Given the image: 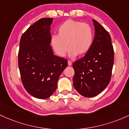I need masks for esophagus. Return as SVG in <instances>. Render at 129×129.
Masks as SVG:
<instances>
[{"mask_svg": "<svg viewBox=\"0 0 129 129\" xmlns=\"http://www.w3.org/2000/svg\"><path fill=\"white\" fill-rule=\"evenodd\" d=\"M68 63L69 66H71L72 64V61H68Z\"/></svg>", "mask_w": 129, "mask_h": 129, "instance_id": "obj_1", "label": "esophagus"}]
</instances>
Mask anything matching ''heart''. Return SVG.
Returning a JSON list of instances; mask_svg holds the SVG:
<instances>
[{
  "label": "heart",
  "mask_w": 129,
  "mask_h": 129,
  "mask_svg": "<svg viewBox=\"0 0 129 129\" xmlns=\"http://www.w3.org/2000/svg\"><path fill=\"white\" fill-rule=\"evenodd\" d=\"M58 35H53L50 43L58 56L66 55L68 46L71 57L83 55L89 51L93 40V31L89 24L72 19L66 20L58 27Z\"/></svg>",
  "instance_id": "obj_1"
}]
</instances>
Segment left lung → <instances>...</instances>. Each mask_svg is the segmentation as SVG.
<instances>
[{"label": "left lung", "instance_id": "8db88e82", "mask_svg": "<svg viewBox=\"0 0 129 129\" xmlns=\"http://www.w3.org/2000/svg\"><path fill=\"white\" fill-rule=\"evenodd\" d=\"M95 35L91 47L82 58L72 64L73 85L82 96L98 95L109 84L114 63V50L110 35L96 20H92Z\"/></svg>", "mask_w": 129, "mask_h": 129}]
</instances>
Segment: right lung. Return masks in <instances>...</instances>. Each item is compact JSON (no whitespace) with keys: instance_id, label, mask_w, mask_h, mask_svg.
Masks as SVG:
<instances>
[{"instance_id":"right-lung-1","label":"right lung","mask_w":129,"mask_h":129,"mask_svg":"<svg viewBox=\"0 0 129 129\" xmlns=\"http://www.w3.org/2000/svg\"><path fill=\"white\" fill-rule=\"evenodd\" d=\"M52 18H42L22 34L18 53L22 83L27 92L38 99H47L55 91L57 81L68 61L54 55L50 46Z\"/></svg>"}]
</instances>
